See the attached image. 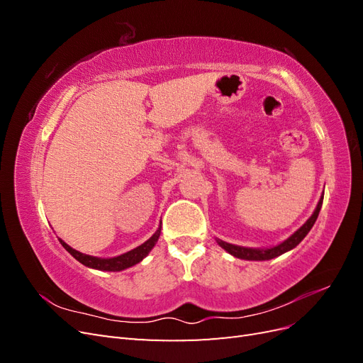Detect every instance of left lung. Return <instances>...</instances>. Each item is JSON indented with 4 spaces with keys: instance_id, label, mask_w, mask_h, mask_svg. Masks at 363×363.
<instances>
[{
    "instance_id": "left-lung-1",
    "label": "left lung",
    "mask_w": 363,
    "mask_h": 363,
    "mask_svg": "<svg viewBox=\"0 0 363 363\" xmlns=\"http://www.w3.org/2000/svg\"><path fill=\"white\" fill-rule=\"evenodd\" d=\"M323 200H324V195H321V199H320V201H318L316 208L313 211L312 216L307 219V221L298 230H296L295 233H292L286 240H283V242L279 244V245H274V247H269V248H248V247H240V245H235V244H228V242H225V240L218 239V238H216V242H218L219 247L224 248L228 252V255H232V256H235L238 259H244V260H269V259H274V257H279V256L284 255V252H288L292 248H295L306 238V235L311 232V228L313 227L318 215H320Z\"/></svg>"
}]
</instances>
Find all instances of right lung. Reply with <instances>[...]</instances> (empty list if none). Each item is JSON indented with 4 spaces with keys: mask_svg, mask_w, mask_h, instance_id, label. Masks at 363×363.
Masks as SVG:
<instances>
[{
    "mask_svg": "<svg viewBox=\"0 0 363 363\" xmlns=\"http://www.w3.org/2000/svg\"><path fill=\"white\" fill-rule=\"evenodd\" d=\"M160 230H162V225H159V228L156 230V233L152 235L148 240H145V242L142 245L124 252V255H119L116 257H107V259L84 255V252H80V251L74 250L72 247H69L60 238H59V240H60V244L63 245V248L67 250L74 259H77L80 263H83L84 267L92 268V269H98V271H113V272H116V271L127 269V268L133 267V265H136V263L144 260L148 256V252L152 250V247H155L156 242L159 240Z\"/></svg>",
    "mask_w": 363,
    "mask_h": 363,
    "instance_id": "add662e5",
    "label": "right lung"
}]
</instances>
